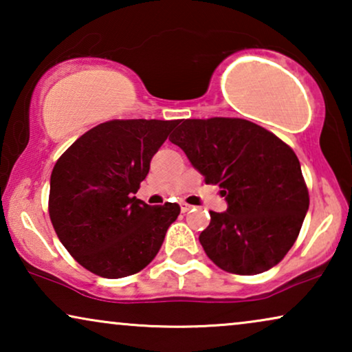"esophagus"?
I'll use <instances>...</instances> for the list:
<instances>
[{
  "label": "esophagus",
  "instance_id": "34e87169",
  "mask_svg": "<svg viewBox=\"0 0 352 352\" xmlns=\"http://www.w3.org/2000/svg\"><path fill=\"white\" fill-rule=\"evenodd\" d=\"M192 208H194V206L187 205V204H184V201H181V211H182V213H187V211H190Z\"/></svg>",
  "mask_w": 352,
  "mask_h": 352
}]
</instances>
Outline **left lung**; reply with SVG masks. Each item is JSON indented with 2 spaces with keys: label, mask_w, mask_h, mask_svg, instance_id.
<instances>
[{
  "label": "left lung",
  "mask_w": 352,
  "mask_h": 352,
  "mask_svg": "<svg viewBox=\"0 0 352 352\" xmlns=\"http://www.w3.org/2000/svg\"><path fill=\"white\" fill-rule=\"evenodd\" d=\"M170 141L206 184H218L228 210L210 211L200 234L206 256L224 271L254 276L280 263L309 208L295 152L276 134L242 118L182 120Z\"/></svg>",
  "instance_id": "left-lung-1"
}]
</instances>
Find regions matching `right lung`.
<instances>
[{"mask_svg": "<svg viewBox=\"0 0 352 352\" xmlns=\"http://www.w3.org/2000/svg\"><path fill=\"white\" fill-rule=\"evenodd\" d=\"M177 120H112L76 139L51 175L50 216L57 237L96 276L142 271L160 250L179 205L134 197Z\"/></svg>", "mask_w": 352, "mask_h": 352, "instance_id": "right-lung-1", "label": "right lung"}]
</instances>
